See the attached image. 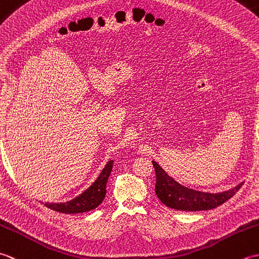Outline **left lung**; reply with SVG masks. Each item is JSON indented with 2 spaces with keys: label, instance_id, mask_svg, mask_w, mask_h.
Masks as SVG:
<instances>
[{
  "label": "left lung",
  "instance_id": "left-lung-1",
  "mask_svg": "<svg viewBox=\"0 0 259 259\" xmlns=\"http://www.w3.org/2000/svg\"><path fill=\"white\" fill-rule=\"evenodd\" d=\"M156 171V195L167 207L177 209V210L197 211L208 210L216 208L222 203L230 199L243 184H239L234 188L211 194L188 188L176 181L172 177L164 171L156 161H152Z\"/></svg>",
  "mask_w": 259,
  "mask_h": 259
}]
</instances>
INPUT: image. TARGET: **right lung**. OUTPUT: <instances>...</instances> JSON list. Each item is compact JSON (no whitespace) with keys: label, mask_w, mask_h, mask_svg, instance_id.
Listing matches in <instances>:
<instances>
[{"label":"right lung","mask_w":259,"mask_h":259,"mask_svg":"<svg viewBox=\"0 0 259 259\" xmlns=\"http://www.w3.org/2000/svg\"><path fill=\"white\" fill-rule=\"evenodd\" d=\"M113 161L109 160L101 170L100 175L95 180L89 188H87L82 194L76 196L73 199L65 202H46L45 205L54 211L63 213H80L93 210L103 201L106 197L107 181L111 174Z\"/></svg>","instance_id":"obj_1"}]
</instances>
